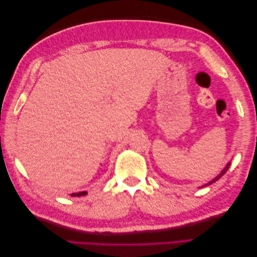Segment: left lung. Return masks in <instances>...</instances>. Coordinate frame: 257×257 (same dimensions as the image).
<instances>
[{"instance_id":"1","label":"left lung","mask_w":257,"mask_h":257,"mask_svg":"<svg viewBox=\"0 0 257 257\" xmlns=\"http://www.w3.org/2000/svg\"><path fill=\"white\" fill-rule=\"evenodd\" d=\"M229 166H230V162H228L227 163V164H226V166H225L224 168H223V170H222V172L219 174V175H217L215 178H213L212 179V180L211 181H209L208 183H206V184H204V185H201V186H199V189L200 188H205V186H208V185H210V184H212V183H214L215 181H217V180H219V179L225 174V173H226L227 172V170H228V168H229Z\"/></svg>"}]
</instances>
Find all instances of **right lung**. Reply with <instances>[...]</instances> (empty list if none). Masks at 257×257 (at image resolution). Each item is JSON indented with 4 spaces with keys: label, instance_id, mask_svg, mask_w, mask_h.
Returning <instances> with one entry per match:
<instances>
[{
    "label": "right lung",
    "instance_id": "right-lung-1",
    "mask_svg": "<svg viewBox=\"0 0 257 257\" xmlns=\"http://www.w3.org/2000/svg\"><path fill=\"white\" fill-rule=\"evenodd\" d=\"M88 194V192H85V191H83V192H78V193H73L71 196H73V197H80V196H84V195H87Z\"/></svg>",
    "mask_w": 257,
    "mask_h": 257
}]
</instances>
